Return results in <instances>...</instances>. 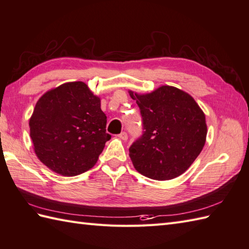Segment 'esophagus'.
Instances as JSON below:
<instances>
[{
  "instance_id": "obj_1",
  "label": "esophagus",
  "mask_w": 249,
  "mask_h": 249,
  "mask_svg": "<svg viewBox=\"0 0 249 249\" xmlns=\"http://www.w3.org/2000/svg\"><path fill=\"white\" fill-rule=\"evenodd\" d=\"M118 137L121 139V141H126V139H128V134H126L125 132H121L118 135Z\"/></svg>"
}]
</instances>
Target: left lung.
<instances>
[{
	"label": "left lung",
	"instance_id": "1",
	"mask_svg": "<svg viewBox=\"0 0 249 249\" xmlns=\"http://www.w3.org/2000/svg\"><path fill=\"white\" fill-rule=\"evenodd\" d=\"M129 94L141 108L143 125L142 136L129 149L133 166L156 180L179 177L204 148L207 124L202 108L192 96L170 86Z\"/></svg>",
	"mask_w": 249,
	"mask_h": 249
}]
</instances>
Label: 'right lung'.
I'll list each match as a JSON object with an SVG mask.
<instances>
[{"label": "right lung", "mask_w": 249, "mask_h": 249, "mask_svg": "<svg viewBox=\"0 0 249 249\" xmlns=\"http://www.w3.org/2000/svg\"><path fill=\"white\" fill-rule=\"evenodd\" d=\"M100 98L82 81L66 82L41 96L29 119L30 138L42 163L63 177L92 169L111 135Z\"/></svg>", "instance_id": "1"}]
</instances>
